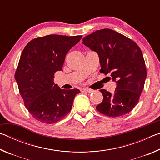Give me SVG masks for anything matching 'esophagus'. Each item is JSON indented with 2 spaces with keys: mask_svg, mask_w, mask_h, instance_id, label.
Segmentation results:
<instances>
[{
  "mask_svg": "<svg viewBox=\"0 0 160 160\" xmlns=\"http://www.w3.org/2000/svg\"><path fill=\"white\" fill-rule=\"evenodd\" d=\"M81 92H85L90 93V92H92L93 90H90V89H88V88H82V89H81Z\"/></svg>",
  "mask_w": 160,
  "mask_h": 160,
  "instance_id": "34e87169",
  "label": "esophagus"
}]
</instances>
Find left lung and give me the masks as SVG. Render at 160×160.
Returning a JSON list of instances; mask_svg holds the SVG:
<instances>
[{
  "mask_svg": "<svg viewBox=\"0 0 160 160\" xmlns=\"http://www.w3.org/2000/svg\"><path fill=\"white\" fill-rule=\"evenodd\" d=\"M82 44L98 54L100 72L109 73L116 82L113 94L100 90L103 101L96 107L97 110L110 117L129 113L139 101L147 77L144 58L138 46L110 29H99L88 35L82 39Z\"/></svg>",
  "mask_w": 160,
  "mask_h": 160,
  "instance_id": "obj_1",
  "label": "left lung"
}]
</instances>
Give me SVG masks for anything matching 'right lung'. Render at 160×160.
I'll return each instance as SVG.
<instances>
[{
	"label": "right lung",
	"mask_w": 160,
	"mask_h": 160,
	"mask_svg": "<svg viewBox=\"0 0 160 160\" xmlns=\"http://www.w3.org/2000/svg\"><path fill=\"white\" fill-rule=\"evenodd\" d=\"M82 36L51 34L29 42L21 54L15 79L25 106L37 121L51 124L72 109L78 89L62 90L54 84V73L63 69L66 53Z\"/></svg>",
	"instance_id": "obj_1"
}]
</instances>
